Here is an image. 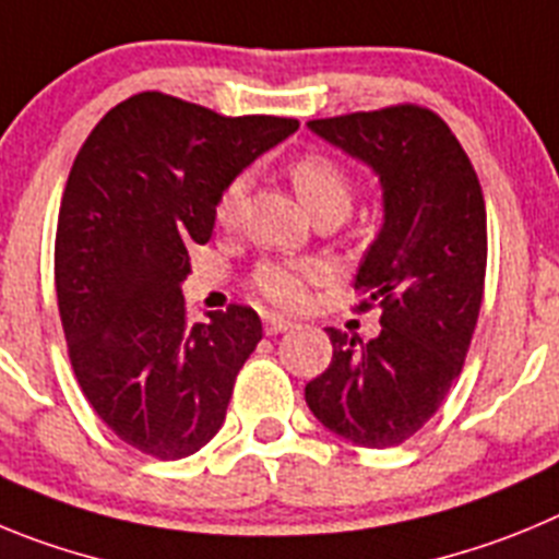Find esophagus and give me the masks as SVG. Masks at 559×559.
Wrapping results in <instances>:
<instances>
[{
	"mask_svg": "<svg viewBox=\"0 0 559 559\" xmlns=\"http://www.w3.org/2000/svg\"><path fill=\"white\" fill-rule=\"evenodd\" d=\"M295 329V323H292L289 317H281V314H267L264 317V331H267L270 336L273 334H284V331Z\"/></svg>",
	"mask_w": 559,
	"mask_h": 559,
	"instance_id": "34e87169",
	"label": "esophagus"
}]
</instances>
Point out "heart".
<instances>
[{
	"label": "heart",
	"instance_id": "heart-1",
	"mask_svg": "<svg viewBox=\"0 0 559 559\" xmlns=\"http://www.w3.org/2000/svg\"><path fill=\"white\" fill-rule=\"evenodd\" d=\"M292 186L311 214L325 209L348 211L350 178L334 158L323 153H304L286 167ZM248 178L236 175L219 192L214 214L223 225H230L239 214ZM323 278V267L317 261H264L253 273V289L278 306H298L306 298V284Z\"/></svg>",
	"mask_w": 559,
	"mask_h": 559
}]
</instances>
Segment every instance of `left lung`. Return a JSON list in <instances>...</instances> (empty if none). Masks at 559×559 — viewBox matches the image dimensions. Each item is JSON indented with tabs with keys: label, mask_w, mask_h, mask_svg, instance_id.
I'll return each mask as SVG.
<instances>
[{
	"label": "left lung",
	"mask_w": 559,
	"mask_h": 559,
	"mask_svg": "<svg viewBox=\"0 0 559 559\" xmlns=\"http://www.w3.org/2000/svg\"><path fill=\"white\" fill-rule=\"evenodd\" d=\"M309 128L379 175L384 225L354 284L365 295L359 309H381V334L361 342L329 329L334 356L306 384V404L334 435L386 449L440 409L471 348L485 295V194L429 108L390 105Z\"/></svg>",
	"instance_id": "left-lung-1"
}]
</instances>
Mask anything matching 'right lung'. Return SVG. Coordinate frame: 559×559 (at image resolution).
<instances>
[{
  "mask_svg": "<svg viewBox=\"0 0 559 559\" xmlns=\"http://www.w3.org/2000/svg\"><path fill=\"white\" fill-rule=\"evenodd\" d=\"M298 119L219 117L144 92L110 108L80 147L55 236V289L80 390L119 440L183 460L225 424L261 340L250 306L189 323L180 284L214 205Z\"/></svg>",
  "mask_w": 559,
  "mask_h": 559,
  "instance_id": "add662e5",
  "label": "right lung"
}]
</instances>
